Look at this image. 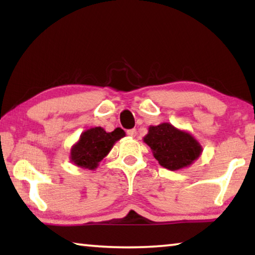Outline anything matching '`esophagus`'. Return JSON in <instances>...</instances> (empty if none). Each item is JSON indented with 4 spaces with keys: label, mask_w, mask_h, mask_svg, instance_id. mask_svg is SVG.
Returning <instances> with one entry per match:
<instances>
[{
    "label": "esophagus",
    "mask_w": 255,
    "mask_h": 255,
    "mask_svg": "<svg viewBox=\"0 0 255 255\" xmlns=\"http://www.w3.org/2000/svg\"><path fill=\"white\" fill-rule=\"evenodd\" d=\"M127 135H129L130 137H136L137 135L136 129H129V130H127Z\"/></svg>",
    "instance_id": "obj_1"
}]
</instances>
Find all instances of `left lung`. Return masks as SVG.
I'll return each mask as SVG.
<instances>
[{
	"instance_id": "1",
	"label": "left lung",
	"mask_w": 255,
	"mask_h": 255,
	"mask_svg": "<svg viewBox=\"0 0 255 255\" xmlns=\"http://www.w3.org/2000/svg\"><path fill=\"white\" fill-rule=\"evenodd\" d=\"M144 143L152 149L159 165L170 171L190 166L202 153V146L191 133L169 123L149 126Z\"/></svg>"
}]
</instances>
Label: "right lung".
<instances>
[{"label":"right lung","instance_id":"add662e5","mask_svg":"<svg viewBox=\"0 0 255 255\" xmlns=\"http://www.w3.org/2000/svg\"><path fill=\"white\" fill-rule=\"evenodd\" d=\"M125 136L123 129L117 128L107 132L102 127L86 129L80 139L72 146L70 159L74 165L82 169L96 170L103 158L114 147L116 141Z\"/></svg>","mask_w":255,"mask_h":255}]
</instances>
